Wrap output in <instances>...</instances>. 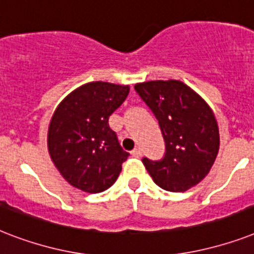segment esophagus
<instances>
[{
  "mask_svg": "<svg viewBox=\"0 0 254 254\" xmlns=\"http://www.w3.org/2000/svg\"><path fill=\"white\" fill-rule=\"evenodd\" d=\"M131 155H134V157H141L142 155V150L139 149V147H135L131 150Z\"/></svg>",
  "mask_w": 254,
  "mask_h": 254,
  "instance_id": "esophagus-1",
  "label": "esophagus"
}]
</instances>
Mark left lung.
Instances as JSON below:
<instances>
[{
    "mask_svg": "<svg viewBox=\"0 0 254 254\" xmlns=\"http://www.w3.org/2000/svg\"><path fill=\"white\" fill-rule=\"evenodd\" d=\"M158 120L165 141L159 161L142 158L155 185L185 192L209 173L219 151V127L200 96L182 81L155 80L134 85Z\"/></svg>",
    "mask_w": 254,
    "mask_h": 254,
    "instance_id": "8db88e82",
    "label": "left lung"
}]
</instances>
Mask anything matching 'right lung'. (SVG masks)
Returning a JSON list of instances; mask_svg holds the SVG:
<instances>
[{"label":"right lung","instance_id":"1","mask_svg":"<svg viewBox=\"0 0 254 254\" xmlns=\"http://www.w3.org/2000/svg\"><path fill=\"white\" fill-rule=\"evenodd\" d=\"M127 93V85L92 81L69 93L57 108L49 127V151L73 187L99 193L117 181L129 153L123 150L108 120Z\"/></svg>","mask_w":254,"mask_h":254}]
</instances>
